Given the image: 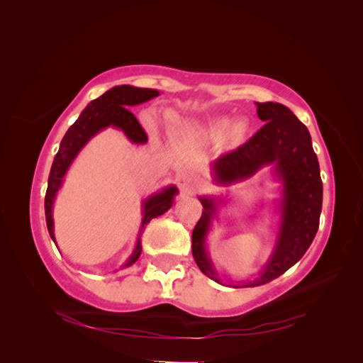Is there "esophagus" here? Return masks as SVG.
<instances>
[{"label": "esophagus", "mask_w": 363, "mask_h": 363, "mask_svg": "<svg viewBox=\"0 0 363 363\" xmlns=\"http://www.w3.org/2000/svg\"><path fill=\"white\" fill-rule=\"evenodd\" d=\"M177 184H179V188L183 194L192 195L196 191L201 189L203 180L200 177H196V175L191 174V172H184V174H182L177 177Z\"/></svg>", "instance_id": "34e87169"}]
</instances>
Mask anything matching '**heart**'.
<instances>
[{
	"label": "heart",
	"mask_w": 363,
	"mask_h": 363,
	"mask_svg": "<svg viewBox=\"0 0 363 363\" xmlns=\"http://www.w3.org/2000/svg\"><path fill=\"white\" fill-rule=\"evenodd\" d=\"M228 127H230L228 119H216L211 127V133L212 135H219V133H223V131H225Z\"/></svg>",
	"instance_id": "1"
}]
</instances>
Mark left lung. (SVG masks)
<instances>
[{"instance_id": "1", "label": "left lung", "mask_w": 363, "mask_h": 363, "mask_svg": "<svg viewBox=\"0 0 363 363\" xmlns=\"http://www.w3.org/2000/svg\"><path fill=\"white\" fill-rule=\"evenodd\" d=\"M256 106L257 116L265 124L244 145L213 163L218 183L248 179L265 164H274V172L281 183L276 248L259 277L242 283V286H260L294 267L312 244L323 207L320 163L312 148L309 130L286 106L271 101ZM200 201L203 215L192 232V256L203 274L221 283L206 251V238L218 204L211 196H200ZM235 288H240V284Z\"/></svg>"}]
</instances>
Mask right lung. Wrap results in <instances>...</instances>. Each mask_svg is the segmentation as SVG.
Wrapping results in <instances>:
<instances>
[{
	"mask_svg": "<svg viewBox=\"0 0 363 363\" xmlns=\"http://www.w3.org/2000/svg\"><path fill=\"white\" fill-rule=\"evenodd\" d=\"M159 95V91L148 89V87H135V86H115L111 91H107L96 100H92L86 106L84 111L80 113L79 119L68 128L67 135L63 136L60 142V148L57 151L56 157H54L52 167L48 177V188L45 194V219L47 227L51 239L56 244V238H54V223H52V204L54 199L60 189L63 183V177L67 174L71 163L79 155L80 150L89 142L96 133H100L103 128L115 127L123 130L125 136L133 142V144H145L148 140L145 130L142 128L136 116L131 113L127 107L136 106L140 103H145L151 98ZM177 195V188L169 186L164 188L162 192L148 196L144 201V211H142V228H144L152 218L163 215L168 208L172 206L174 196ZM142 251L140 245V235L138 238V242L135 251L131 256L125 260L123 268H127L139 259Z\"/></svg>",
	"mask_w": 363,
	"mask_h": 363,
	"instance_id": "obj_1",
	"label": "right lung"
}]
</instances>
